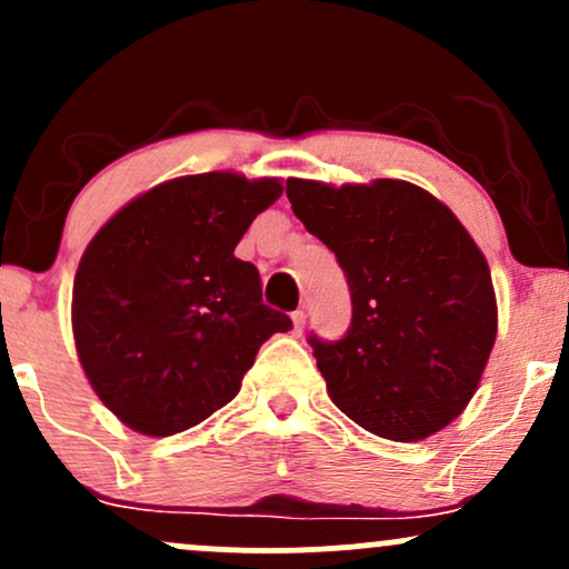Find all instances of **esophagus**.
<instances>
[{"label": "esophagus", "mask_w": 569, "mask_h": 569, "mask_svg": "<svg viewBox=\"0 0 569 569\" xmlns=\"http://www.w3.org/2000/svg\"><path fill=\"white\" fill-rule=\"evenodd\" d=\"M291 321H293V337H299L305 331V323H307V312L305 310H293L291 312Z\"/></svg>", "instance_id": "esophagus-1"}]
</instances>
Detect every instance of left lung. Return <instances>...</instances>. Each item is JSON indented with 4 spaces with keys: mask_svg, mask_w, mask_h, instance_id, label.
<instances>
[{
    "mask_svg": "<svg viewBox=\"0 0 569 569\" xmlns=\"http://www.w3.org/2000/svg\"><path fill=\"white\" fill-rule=\"evenodd\" d=\"M293 213L335 251L352 299L348 335L310 337L326 390L382 439L420 441L468 407L498 337L479 246L409 181H286Z\"/></svg>",
    "mask_w": 569,
    "mask_h": 569,
    "instance_id": "8db88e82",
    "label": "left lung"
}]
</instances>
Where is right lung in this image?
Segmentation results:
<instances>
[{
    "label": "right lung",
    "instance_id": "1",
    "mask_svg": "<svg viewBox=\"0 0 569 569\" xmlns=\"http://www.w3.org/2000/svg\"><path fill=\"white\" fill-rule=\"evenodd\" d=\"M278 179L198 173L130 200L84 248L71 329L96 396L143 436L198 426L238 396L262 345L291 329L234 257Z\"/></svg>",
    "mask_w": 569,
    "mask_h": 569
}]
</instances>
